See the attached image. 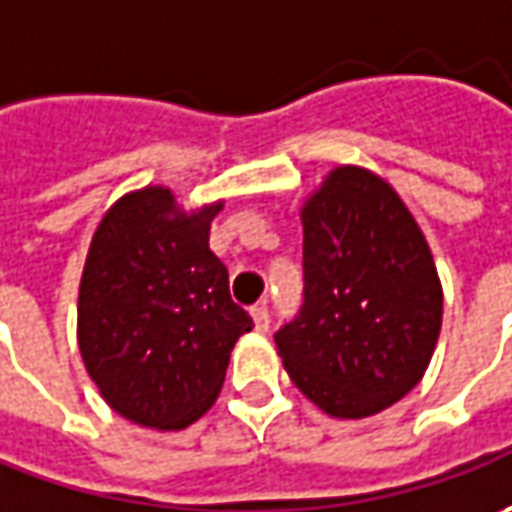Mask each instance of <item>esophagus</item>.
I'll return each instance as SVG.
<instances>
[{"label": "esophagus", "mask_w": 512, "mask_h": 512, "mask_svg": "<svg viewBox=\"0 0 512 512\" xmlns=\"http://www.w3.org/2000/svg\"><path fill=\"white\" fill-rule=\"evenodd\" d=\"M252 320H255V331H260V334H263V331H269V323H272V320H269V309H266V303H260V306L252 309Z\"/></svg>", "instance_id": "esophagus-1"}]
</instances>
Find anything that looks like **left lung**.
Segmentation results:
<instances>
[{
	"instance_id": "1",
	"label": "left lung",
	"mask_w": 512,
	"mask_h": 512,
	"mask_svg": "<svg viewBox=\"0 0 512 512\" xmlns=\"http://www.w3.org/2000/svg\"><path fill=\"white\" fill-rule=\"evenodd\" d=\"M306 300L277 331L300 394L337 419L374 416L425 377L442 280L411 209L382 175L340 164L300 206Z\"/></svg>"
}]
</instances>
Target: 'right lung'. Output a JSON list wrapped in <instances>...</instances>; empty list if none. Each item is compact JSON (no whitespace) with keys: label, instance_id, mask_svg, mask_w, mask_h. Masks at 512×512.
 <instances>
[{"label":"right lung","instance_id":"1","mask_svg":"<svg viewBox=\"0 0 512 512\" xmlns=\"http://www.w3.org/2000/svg\"><path fill=\"white\" fill-rule=\"evenodd\" d=\"M223 198L184 209L169 186L124 192L84 257L76 337L84 368L115 414L184 431L221 394L229 354L252 317L232 303L209 249Z\"/></svg>","mask_w":512,"mask_h":512}]
</instances>
